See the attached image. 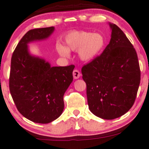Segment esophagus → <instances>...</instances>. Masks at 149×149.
<instances>
[{
  "label": "esophagus",
  "mask_w": 149,
  "mask_h": 149,
  "mask_svg": "<svg viewBox=\"0 0 149 149\" xmlns=\"http://www.w3.org/2000/svg\"><path fill=\"white\" fill-rule=\"evenodd\" d=\"M73 76L75 79H78V78H79L80 76H81V73H80V71H78V70L75 69L74 71H73Z\"/></svg>",
  "instance_id": "1"
}]
</instances>
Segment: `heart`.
I'll return each mask as SVG.
<instances>
[{"mask_svg":"<svg viewBox=\"0 0 149 149\" xmlns=\"http://www.w3.org/2000/svg\"><path fill=\"white\" fill-rule=\"evenodd\" d=\"M66 47L57 45L58 53L63 56L69 55V51H78L82 61H89L95 58L103 50L105 38L100 33H93L88 31L73 32L67 35L65 39Z\"/></svg>","mask_w":149,"mask_h":149,"instance_id":"b5f03b06","label":"heart"}]
</instances>
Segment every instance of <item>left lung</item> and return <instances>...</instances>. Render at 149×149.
<instances>
[{
	"instance_id": "left-lung-1",
	"label": "left lung",
	"mask_w": 149,
	"mask_h": 149,
	"mask_svg": "<svg viewBox=\"0 0 149 149\" xmlns=\"http://www.w3.org/2000/svg\"><path fill=\"white\" fill-rule=\"evenodd\" d=\"M109 25V44L81 69L90 110L104 120L117 118L130 110L141 81L135 49L120 27Z\"/></svg>"
}]
</instances>
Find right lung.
<instances>
[{
	"label": "right lung",
	"mask_w": 149,
	"mask_h": 149,
	"mask_svg": "<svg viewBox=\"0 0 149 149\" xmlns=\"http://www.w3.org/2000/svg\"><path fill=\"white\" fill-rule=\"evenodd\" d=\"M54 29L49 27L29 30L11 58V96L19 113L36 123H49L61 115L64 108L63 95L73 81L74 65L52 67L28 52L27 44L47 38Z\"/></svg>",
	"instance_id": "obj_1"
}]
</instances>
